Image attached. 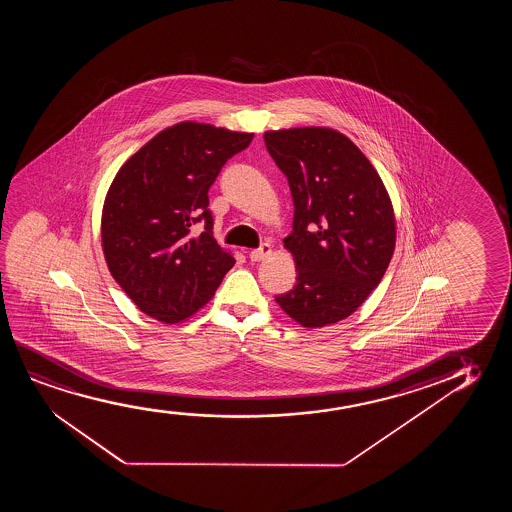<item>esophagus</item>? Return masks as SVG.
Here are the masks:
<instances>
[{"mask_svg": "<svg viewBox=\"0 0 512 512\" xmlns=\"http://www.w3.org/2000/svg\"><path fill=\"white\" fill-rule=\"evenodd\" d=\"M269 253H271V245L264 243V245H260L259 248H255V250L250 252V260H252V262H260V260L267 257Z\"/></svg>", "mask_w": 512, "mask_h": 512, "instance_id": "esophagus-1", "label": "esophagus"}]
</instances>
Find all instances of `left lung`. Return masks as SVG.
Returning <instances> with one entry per match:
<instances>
[{
  "label": "left lung",
  "mask_w": 512,
  "mask_h": 512,
  "mask_svg": "<svg viewBox=\"0 0 512 512\" xmlns=\"http://www.w3.org/2000/svg\"><path fill=\"white\" fill-rule=\"evenodd\" d=\"M264 141L295 206L283 243L294 255L297 281L274 299L302 327L344 320L378 287L392 259L395 218L385 185L334 129L267 131Z\"/></svg>",
  "instance_id": "1"
}]
</instances>
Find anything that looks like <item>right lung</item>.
<instances>
[{
    "instance_id": "1",
    "label": "right lung",
    "mask_w": 512,
    "mask_h": 512,
    "mask_svg": "<svg viewBox=\"0 0 512 512\" xmlns=\"http://www.w3.org/2000/svg\"><path fill=\"white\" fill-rule=\"evenodd\" d=\"M252 140V133L182 122L119 169L103 206V252L113 278L143 313L164 323L189 318L234 266L213 238L208 190ZM196 223L204 232L192 237Z\"/></svg>"
}]
</instances>
